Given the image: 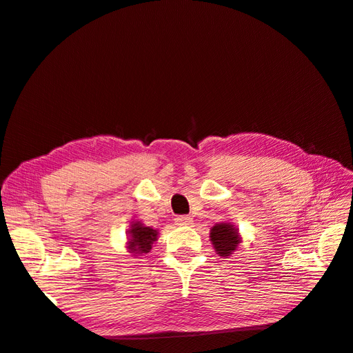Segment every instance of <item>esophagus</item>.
<instances>
[{
	"mask_svg": "<svg viewBox=\"0 0 353 353\" xmlns=\"http://www.w3.org/2000/svg\"><path fill=\"white\" fill-rule=\"evenodd\" d=\"M175 222L178 223V225H190L191 218L188 215H178L175 218Z\"/></svg>",
	"mask_w": 353,
	"mask_h": 353,
	"instance_id": "obj_1",
	"label": "esophagus"
}]
</instances>
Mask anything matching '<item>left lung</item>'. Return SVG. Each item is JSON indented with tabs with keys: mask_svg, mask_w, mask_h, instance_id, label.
<instances>
[{
	"mask_svg": "<svg viewBox=\"0 0 353 353\" xmlns=\"http://www.w3.org/2000/svg\"><path fill=\"white\" fill-rule=\"evenodd\" d=\"M210 240L219 256L232 254V252L237 249V245L240 243V237L236 227L230 225V223H216V225L210 230Z\"/></svg>",
	"mask_w": 353,
	"mask_h": 353,
	"instance_id": "obj_1",
	"label": "left lung"
}]
</instances>
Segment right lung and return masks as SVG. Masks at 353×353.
I'll return each mask as SVG.
<instances>
[{"instance_id":"obj_1","label":"right lung","mask_w":353,"mask_h":353,"mask_svg":"<svg viewBox=\"0 0 353 353\" xmlns=\"http://www.w3.org/2000/svg\"><path fill=\"white\" fill-rule=\"evenodd\" d=\"M130 250L131 253L145 254L152 250L153 243L157 240V231L144 227L143 223L137 222L130 230Z\"/></svg>"}]
</instances>
